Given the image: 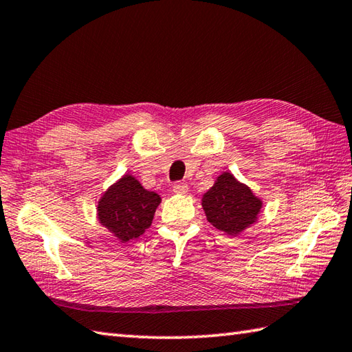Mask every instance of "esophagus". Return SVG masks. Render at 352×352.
<instances>
[{
  "label": "esophagus",
  "instance_id": "obj_1",
  "mask_svg": "<svg viewBox=\"0 0 352 352\" xmlns=\"http://www.w3.org/2000/svg\"><path fill=\"white\" fill-rule=\"evenodd\" d=\"M172 190H174L175 193H182V195H184V193H188L189 186L186 183L177 182V183H174V186H172Z\"/></svg>",
  "mask_w": 352,
  "mask_h": 352
}]
</instances>
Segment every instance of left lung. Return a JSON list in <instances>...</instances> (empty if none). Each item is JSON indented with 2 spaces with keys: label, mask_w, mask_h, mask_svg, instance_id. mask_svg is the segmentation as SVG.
<instances>
[{
  "label": "left lung",
  "mask_w": 352,
  "mask_h": 352,
  "mask_svg": "<svg viewBox=\"0 0 352 352\" xmlns=\"http://www.w3.org/2000/svg\"><path fill=\"white\" fill-rule=\"evenodd\" d=\"M207 221L230 236H236L257 221L261 201L248 186L239 183L230 172H223L203 197Z\"/></svg>",
  "instance_id": "8db88e82"
}]
</instances>
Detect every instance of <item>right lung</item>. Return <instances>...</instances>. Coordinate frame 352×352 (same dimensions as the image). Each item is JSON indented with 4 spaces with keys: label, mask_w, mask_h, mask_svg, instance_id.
<instances>
[{
    "label": "right lung",
    "mask_w": 352,
    "mask_h": 352,
    "mask_svg": "<svg viewBox=\"0 0 352 352\" xmlns=\"http://www.w3.org/2000/svg\"><path fill=\"white\" fill-rule=\"evenodd\" d=\"M160 201L155 192L144 189L136 178L126 174L101 197L98 219L119 241L129 242L151 226Z\"/></svg>",
    "instance_id": "1"
}]
</instances>
